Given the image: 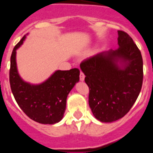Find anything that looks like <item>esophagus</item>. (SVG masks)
<instances>
[{
    "mask_svg": "<svg viewBox=\"0 0 153 153\" xmlns=\"http://www.w3.org/2000/svg\"><path fill=\"white\" fill-rule=\"evenodd\" d=\"M85 79V75L84 74H83V72H80V74H79V79H80V81H83Z\"/></svg>",
    "mask_w": 153,
    "mask_h": 153,
    "instance_id": "esophagus-1",
    "label": "esophagus"
}]
</instances>
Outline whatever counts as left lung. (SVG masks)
Returning <instances> with one entry per match:
<instances>
[{
  "mask_svg": "<svg viewBox=\"0 0 153 153\" xmlns=\"http://www.w3.org/2000/svg\"><path fill=\"white\" fill-rule=\"evenodd\" d=\"M117 50L91 56L80 63L89 86V105L96 119L111 123L130 110L143 80L141 52L130 36L118 30Z\"/></svg>",
  "mask_w": 153,
  "mask_h": 153,
  "instance_id": "1",
  "label": "left lung"
}]
</instances>
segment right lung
I'll use <instances>...</instances> for the list:
<instances>
[{"label": "right lung", "instance_id": "obj_1", "mask_svg": "<svg viewBox=\"0 0 153 153\" xmlns=\"http://www.w3.org/2000/svg\"><path fill=\"white\" fill-rule=\"evenodd\" d=\"M23 36L14 47L10 56V85L16 102L25 114L35 122L54 124L63 117L67 98L76 83L79 82V70H56L45 82L32 85L19 76L16 63V50L23 44Z\"/></svg>", "mask_w": 153, "mask_h": 153}]
</instances>
